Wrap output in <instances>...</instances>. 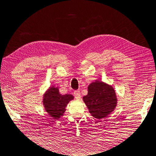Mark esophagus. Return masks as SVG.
Wrapping results in <instances>:
<instances>
[{"instance_id":"34e87169","label":"esophagus","mask_w":156,"mask_h":156,"mask_svg":"<svg viewBox=\"0 0 156 156\" xmlns=\"http://www.w3.org/2000/svg\"><path fill=\"white\" fill-rule=\"evenodd\" d=\"M73 95H74V96H75L76 99H77V100L80 99L81 95H80V90H75V91H74V93H73Z\"/></svg>"}]
</instances>
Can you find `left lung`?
Listing matches in <instances>:
<instances>
[{"mask_svg":"<svg viewBox=\"0 0 156 156\" xmlns=\"http://www.w3.org/2000/svg\"><path fill=\"white\" fill-rule=\"evenodd\" d=\"M89 112L98 119H104L115 110L117 98L112 85L100 80L91 83L87 87V95L83 98Z\"/></svg>","mask_w":156,"mask_h":156,"instance_id":"1","label":"left lung"}]
</instances>
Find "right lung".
<instances>
[{
  "label": "right lung",
  "mask_w": 156,
  "mask_h": 156,
  "mask_svg": "<svg viewBox=\"0 0 156 156\" xmlns=\"http://www.w3.org/2000/svg\"><path fill=\"white\" fill-rule=\"evenodd\" d=\"M73 98L71 94L61 95L58 87L51 86L44 94L42 103L48 115L58 120L63 115L67 105Z\"/></svg>",
  "instance_id": "obj_1"
}]
</instances>
